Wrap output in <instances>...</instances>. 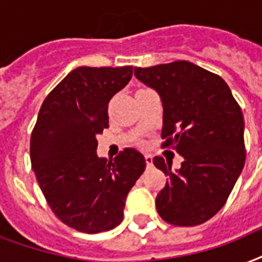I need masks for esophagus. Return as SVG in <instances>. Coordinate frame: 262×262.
<instances>
[{
  "mask_svg": "<svg viewBox=\"0 0 262 262\" xmlns=\"http://www.w3.org/2000/svg\"><path fill=\"white\" fill-rule=\"evenodd\" d=\"M144 159H145V163H147V166H151L152 165V157L151 155H144Z\"/></svg>",
  "mask_w": 262,
  "mask_h": 262,
  "instance_id": "34e87169",
  "label": "esophagus"
}]
</instances>
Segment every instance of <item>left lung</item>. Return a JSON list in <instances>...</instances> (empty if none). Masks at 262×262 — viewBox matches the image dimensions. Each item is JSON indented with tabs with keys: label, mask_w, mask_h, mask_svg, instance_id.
<instances>
[{
	"label": "left lung",
	"mask_w": 262,
	"mask_h": 262,
	"mask_svg": "<svg viewBox=\"0 0 262 262\" xmlns=\"http://www.w3.org/2000/svg\"><path fill=\"white\" fill-rule=\"evenodd\" d=\"M135 75L162 99V147L184 158L176 171L162 157L152 159L167 176L158 213L177 227L203 224L224 206L245 166L242 110L223 78L191 61L135 67Z\"/></svg>",
	"instance_id": "8db88e82"
}]
</instances>
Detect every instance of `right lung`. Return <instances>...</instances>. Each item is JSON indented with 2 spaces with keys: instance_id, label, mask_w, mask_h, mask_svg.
<instances>
[{
  "instance_id": "obj_1",
  "label": "right lung",
  "mask_w": 262,
  "mask_h": 262,
  "mask_svg": "<svg viewBox=\"0 0 262 262\" xmlns=\"http://www.w3.org/2000/svg\"><path fill=\"white\" fill-rule=\"evenodd\" d=\"M133 67H78L43 100L31 132L30 158L56 217L79 232L121 224L125 201L145 169L144 157L125 148L99 158L97 136L108 127V103L130 81Z\"/></svg>"
}]
</instances>
